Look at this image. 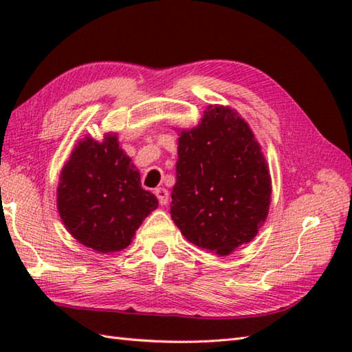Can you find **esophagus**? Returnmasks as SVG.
Wrapping results in <instances>:
<instances>
[{"label": "esophagus", "mask_w": 352, "mask_h": 352, "mask_svg": "<svg viewBox=\"0 0 352 352\" xmlns=\"http://www.w3.org/2000/svg\"><path fill=\"white\" fill-rule=\"evenodd\" d=\"M155 197L159 198V203H160V206H166L168 204V201H169V192L164 189V188H159V189H155Z\"/></svg>", "instance_id": "1"}]
</instances>
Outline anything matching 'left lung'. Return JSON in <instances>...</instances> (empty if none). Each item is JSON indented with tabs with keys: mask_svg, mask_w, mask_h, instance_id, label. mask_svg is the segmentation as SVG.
<instances>
[{
	"mask_svg": "<svg viewBox=\"0 0 352 352\" xmlns=\"http://www.w3.org/2000/svg\"><path fill=\"white\" fill-rule=\"evenodd\" d=\"M170 216L198 248L227 256L256 237L271 203V175L241 116L208 107L178 139Z\"/></svg>",
	"mask_w": 352,
	"mask_h": 352,
	"instance_id": "obj_1",
	"label": "left lung"
}]
</instances>
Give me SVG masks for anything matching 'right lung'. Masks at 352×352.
Returning <instances> with one entry per match:
<instances>
[{
	"label": "right lung",
	"mask_w": 352,
	"mask_h": 352,
	"mask_svg": "<svg viewBox=\"0 0 352 352\" xmlns=\"http://www.w3.org/2000/svg\"><path fill=\"white\" fill-rule=\"evenodd\" d=\"M159 206L140 184L116 136L85 138L60 174L57 207L69 233L89 248L113 252L129 246L142 221Z\"/></svg>",
	"instance_id": "obj_1"
}]
</instances>
